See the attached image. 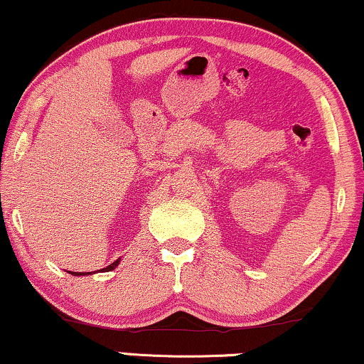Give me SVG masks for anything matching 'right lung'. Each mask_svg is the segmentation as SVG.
Segmentation results:
<instances>
[{
    "label": "right lung",
    "mask_w": 364,
    "mask_h": 364,
    "mask_svg": "<svg viewBox=\"0 0 364 364\" xmlns=\"http://www.w3.org/2000/svg\"><path fill=\"white\" fill-rule=\"evenodd\" d=\"M119 264V259H117L114 262H112V264L109 266H107V267H103V269H100V271H112V269H114V267H117ZM70 274H73V276H87V274H92V272H70Z\"/></svg>",
    "instance_id": "add662e5"
}]
</instances>
